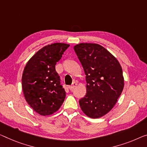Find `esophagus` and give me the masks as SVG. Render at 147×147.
<instances>
[{
    "instance_id": "obj_1",
    "label": "esophagus",
    "mask_w": 147,
    "mask_h": 147,
    "mask_svg": "<svg viewBox=\"0 0 147 147\" xmlns=\"http://www.w3.org/2000/svg\"><path fill=\"white\" fill-rule=\"evenodd\" d=\"M76 85H77V83L76 82H73V83H72V84L69 86V90H73L74 88L76 87Z\"/></svg>"
}]
</instances>
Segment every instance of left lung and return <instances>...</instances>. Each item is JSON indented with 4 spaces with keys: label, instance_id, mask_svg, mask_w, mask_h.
<instances>
[{
    "label": "left lung",
    "instance_id": "left-lung-1",
    "mask_svg": "<svg viewBox=\"0 0 147 147\" xmlns=\"http://www.w3.org/2000/svg\"><path fill=\"white\" fill-rule=\"evenodd\" d=\"M86 75L87 93L80 100L82 111L100 118L114 107L124 86L119 62L101 45L80 43L74 47Z\"/></svg>",
    "mask_w": 147,
    "mask_h": 147
}]
</instances>
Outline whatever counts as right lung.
Masks as SVG:
<instances>
[{"instance_id":"1","label":"right lung","mask_w":147,"mask_h":147,"mask_svg":"<svg viewBox=\"0 0 147 147\" xmlns=\"http://www.w3.org/2000/svg\"><path fill=\"white\" fill-rule=\"evenodd\" d=\"M69 47L60 42L47 45L30 58L24 68L22 89L25 98L42 116L56 112L64 101L66 91L55 66Z\"/></svg>"}]
</instances>
